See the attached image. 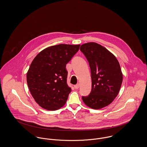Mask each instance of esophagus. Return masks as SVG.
<instances>
[{"label":"esophagus","mask_w":147,"mask_h":147,"mask_svg":"<svg viewBox=\"0 0 147 147\" xmlns=\"http://www.w3.org/2000/svg\"><path fill=\"white\" fill-rule=\"evenodd\" d=\"M79 88V84H76V85L74 86V88H75L76 89H78Z\"/></svg>","instance_id":"34e87169"}]
</instances>
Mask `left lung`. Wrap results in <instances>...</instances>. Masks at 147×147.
Wrapping results in <instances>:
<instances>
[{"mask_svg": "<svg viewBox=\"0 0 147 147\" xmlns=\"http://www.w3.org/2000/svg\"><path fill=\"white\" fill-rule=\"evenodd\" d=\"M80 50L89 62L92 78L91 92L82 100L90 108H103L119 93L123 81L120 64L114 54L99 44H83Z\"/></svg>", "mask_w": 147, "mask_h": 147, "instance_id": "obj_1", "label": "left lung"}]
</instances>
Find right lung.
I'll return each mask as SVG.
<instances>
[{
    "instance_id": "1",
    "label": "right lung",
    "mask_w": 147,
    "mask_h": 147,
    "mask_svg": "<svg viewBox=\"0 0 147 147\" xmlns=\"http://www.w3.org/2000/svg\"><path fill=\"white\" fill-rule=\"evenodd\" d=\"M80 45L51 46L39 53L32 61L26 74L27 84L35 101L42 108L56 111L66 103L71 90L67 83L66 64Z\"/></svg>"
}]
</instances>
